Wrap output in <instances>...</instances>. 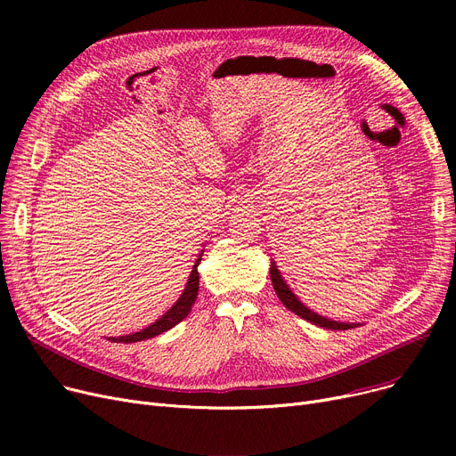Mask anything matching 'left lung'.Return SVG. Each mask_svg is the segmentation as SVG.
Wrapping results in <instances>:
<instances>
[{
    "instance_id": "obj_1",
    "label": "left lung",
    "mask_w": 456,
    "mask_h": 456,
    "mask_svg": "<svg viewBox=\"0 0 456 456\" xmlns=\"http://www.w3.org/2000/svg\"><path fill=\"white\" fill-rule=\"evenodd\" d=\"M270 277H272V282H273V290L277 294V297L282 301V305L292 310L294 314H297L299 318L314 323L318 327H323V329H330V330H347V329H353L356 325L361 323H346V322H334L330 318H325V316H320L318 313H314V310H310L305 303L299 301V297L290 290V286L286 284L284 277L281 275L279 268L275 262L272 260V268H270Z\"/></svg>"
}]
</instances>
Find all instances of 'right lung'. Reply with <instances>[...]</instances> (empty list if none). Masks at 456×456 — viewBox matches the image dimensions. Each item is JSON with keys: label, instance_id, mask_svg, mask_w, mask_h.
<instances>
[{"label": "right lung", "instance_id": "obj_1", "mask_svg": "<svg viewBox=\"0 0 456 456\" xmlns=\"http://www.w3.org/2000/svg\"><path fill=\"white\" fill-rule=\"evenodd\" d=\"M201 255L203 251L200 253L198 260L194 262V266H191V272H190V277H188V282L184 286V290L181 294V297L174 303V306L170 310H166V314H162L157 322H153L151 325H148L146 329L142 330H136L133 334H126V337H109L107 340L110 342H119V344H133V342H142V340H148V338H153V337H159L160 332H166L170 330L172 327H175L179 322H183L188 313L191 310V305L196 303V297H198V290H200V273H198V266L201 262Z\"/></svg>", "mask_w": 456, "mask_h": 456}]
</instances>
